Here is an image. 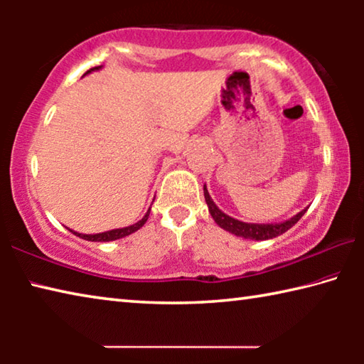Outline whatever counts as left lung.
I'll return each instance as SVG.
<instances>
[{
  "label": "left lung",
  "instance_id": "8db88e82",
  "mask_svg": "<svg viewBox=\"0 0 364 364\" xmlns=\"http://www.w3.org/2000/svg\"><path fill=\"white\" fill-rule=\"evenodd\" d=\"M204 196H205V202L208 205V212H210L212 218L215 220V223H217L220 228H223V230L236 234V236H241L244 239H254V241H267V239H273L276 236H281L282 232L291 230V228L297 223V221L304 217V213L306 212V208H305V210H301L291 220L284 221V223H278V225L244 223V221L234 220L231 217H228L226 213L221 212L220 208L215 205V202L212 200V197H210V194H208L205 186H204Z\"/></svg>",
  "mask_w": 364,
  "mask_h": 364
}]
</instances>
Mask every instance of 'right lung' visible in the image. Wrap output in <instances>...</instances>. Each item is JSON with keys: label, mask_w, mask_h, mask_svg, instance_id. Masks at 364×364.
I'll return each instance as SVG.
<instances>
[{"label": "right lung", "mask_w": 364, "mask_h": 364, "mask_svg": "<svg viewBox=\"0 0 364 364\" xmlns=\"http://www.w3.org/2000/svg\"><path fill=\"white\" fill-rule=\"evenodd\" d=\"M97 69H101V65L93 67V69H90L86 73H90L91 70H97ZM86 73H85V75H86ZM149 212H151V208H149ZM149 212H147V213L144 215V218H141V220L138 221V223H134V225H132V226H127V228H120V230H112V231H106V232H100V234H80V232H75V231H72V232L75 234V236L85 239V241H93V242H109V241H115V239L125 237V236H128V234L138 231L139 228L143 226V225L146 223V221H147V217H149Z\"/></svg>", "instance_id": "obj_1"}]
</instances>
